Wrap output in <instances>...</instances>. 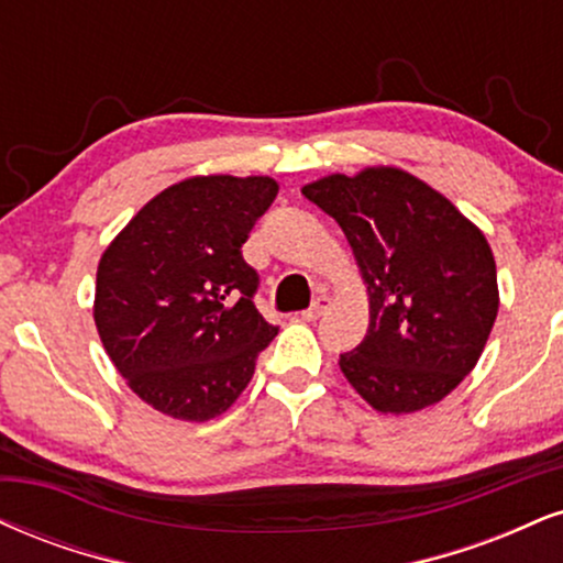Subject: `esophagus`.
I'll use <instances>...</instances> for the list:
<instances>
[{
	"mask_svg": "<svg viewBox=\"0 0 563 563\" xmlns=\"http://www.w3.org/2000/svg\"><path fill=\"white\" fill-rule=\"evenodd\" d=\"M328 307H330V299L322 294V296H317L314 301H311L309 309L301 311V317H303V320H307V322H314V320H320L324 311H328Z\"/></svg>",
	"mask_w": 563,
	"mask_h": 563,
	"instance_id": "1",
	"label": "esophagus"
}]
</instances>
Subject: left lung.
I'll return each mask as SVG.
<instances>
[{
	"instance_id": "1",
	"label": "left lung",
	"mask_w": 563,
	"mask_h": 563,
	"mask_svg": "<svg viewBox=\"0 0 563 563\" xmlns=\"http://www.w3.org/2000/svg\"><path fill=\"white\" fill-rule=\"evenodd\" d=\"M341 225L369 294V328L341 372L369 406L409 415L475 369L498 314L485 235L435 188L396 167L301 188Z\"/></svg>"
}]
</instances>
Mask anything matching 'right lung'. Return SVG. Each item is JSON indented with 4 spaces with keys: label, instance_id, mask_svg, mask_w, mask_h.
<instances>
[{
    "label": "right lung",
    "instance_id": "1",
    "mask_svg": "<svg viewBox=\"0 0 563 563\" xmlns=\"http://www.w3.org/2000/svg\"><path fill=\"white\" fill-rule=\"evenodd\" d=\"M277 196L273 178L209 175L154 196L97 269L93 322L141 401L207 422L233 406L277 335L241 249Z\"/></svg>",
    "mask_w": 563,
    "mask_h": 563
}]
</instances>
